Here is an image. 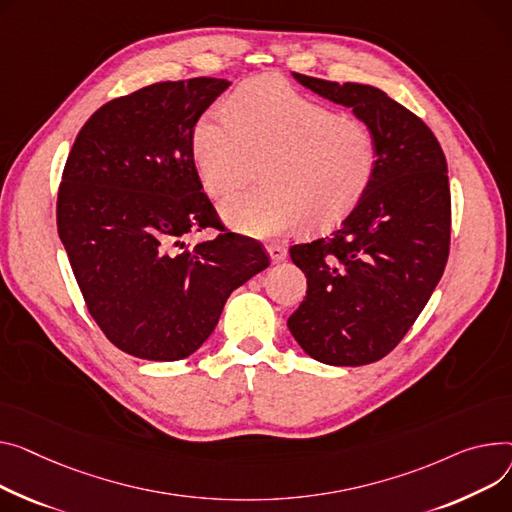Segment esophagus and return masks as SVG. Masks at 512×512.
Segmentation results:
<instances>
[{
    "mask_svg": "<svg viewBox=\"0 0 512 512\" xmlns=\"http://www.w3.org/2000/svg\"><path fill=\"white\" fill-rule=\"evenodd\" d=\"M267 253H269L271 261L280 263V261L286 259V253H288V251H286V247L280 245V243H269V245H267Z\"/></svg>",
    "mask_w": 512,
    "mask_h": 512,
    "instance_id": "obj_1",
    "label": "esophagus"
}]
</instances>
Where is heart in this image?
I'll use <instances>...</instances> for the list:
<instances>
[{"mask_svg": "<svg viewBox=\"0 0 512 512\" xmlns=\"http://www.w3.org/2000/svg\"><path fill=\"white\" fill-rule=\"evenodd\" d=\"M191 154L212 197L245 185L255 162H263L265 187L222 203L224 220L255 236L292 224L311 232L337 224L364 199L381 166V144L368 123L276 78L245 82L228 100V117L203 113L191 131Z\"/></svg>", "mask_w": 512, "mask_h": 512, "instance_id": "b5f03b06", "label": "heart"}]
</instances>
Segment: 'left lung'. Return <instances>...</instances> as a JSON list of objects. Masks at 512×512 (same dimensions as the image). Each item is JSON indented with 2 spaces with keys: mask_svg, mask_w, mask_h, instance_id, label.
I'll return each instance as SVG.
<instances>
[{
  "mask_svg": "<svg viewBox=\"0 0 512 512\" xmlns=\"http://www.w3.org/2000/svg\"><path fill=\"white\" fill-rule=\"evenodd\" d=\"M350 107L381 144L377 179L333 232L290 247L306 296L288 329L311 358L362 366L385 358L416 323L445 271L451 245L447 158L430 127L366 84L296 74Z\"/></svg>",
  "mask_w": 512,
  "mask_h": 512,
  "instance_id": "8db88e82",
  "label": "left lung"
}]
</instances>
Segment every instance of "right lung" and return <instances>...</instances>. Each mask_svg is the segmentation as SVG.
<instances>
[{
  "label": "right lung",
  "instance_id": "add662e5",
  "mask_svg": "<svg viewBox=\"0 0 512 512\" xmlns=\"http://www.w3.org/2000/svg\"><path fill=\"white\" fill-rule=\"evenodd\" d=\"M228 86L191 78L113 98L84 123L67 156L59 238L88 313L135 358L193 354L232 290L269 265L259 241L222 224L191 154L197 119ZM206 227L219 234L184 243Z\"/></svg>",
  "mask_w": 512,
  "mask_h": 512
}]
</instances>
